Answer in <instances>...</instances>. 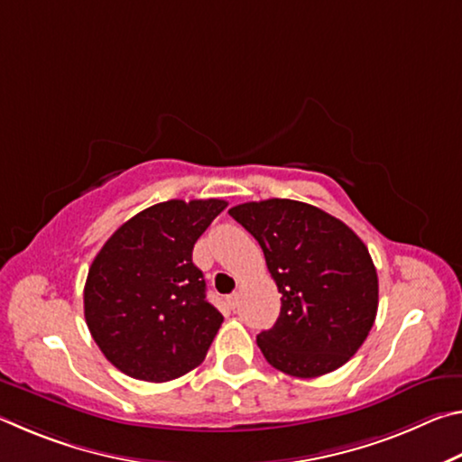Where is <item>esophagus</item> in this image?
<instances>
[{"label":"esophagus","mask_w":462,"mask_h":462,"mask_svg":"<svg viewBox=\"0 0 462 462\" xmlns=\"http://www.w3.org/2000/svg\"><path fill=\"white\" fill-rule=\"evenodd\" d=\"M226 306H228L230 310H236L238 308V293L226 295Z\"/></svg>","instance_id":"34e87169"}]
</instances>
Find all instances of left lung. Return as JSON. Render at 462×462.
Returning <instances> with one entry per match:
<instances>
[{"instance_id": "1", "label": "left lung", "mask_w": 462, "mask_h": 462, "mask_svg": "<svg viewBox=\"0 0 462 462\" xmlns=\"http://www.w3.org/2000/svg\"><path fill=\"white\" fill-rule=\"evenodd\" d=\"M228 214L261 245L281 293L275 326L256 336L267 363L311 379L350 361L379 306L377 269L365 242L303 201H248Z\"/></svg>"}]
</instances>
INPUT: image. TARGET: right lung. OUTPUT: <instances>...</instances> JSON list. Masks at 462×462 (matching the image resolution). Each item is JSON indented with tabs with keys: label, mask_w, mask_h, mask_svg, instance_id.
I'll return each instance as SVG.
<instances>
[{
	"label": "right lung",
	"mask_w": 462,
	"mask_h": 462,
	"mask_svg": "<svg viewBox=\"0 0 462 462\" xmlns=\"http://www.w3.org/2000/svg\"><path fill=\"white\" fill-rule=\"evenodd\" d=\"M224 199H171L122 224L93 259L85 322L116 369L162 383L195 369L224 316L206 300L193 246Z\"/></svg>",
	"instance_id": "right-lung-1"
}]
</instances>
